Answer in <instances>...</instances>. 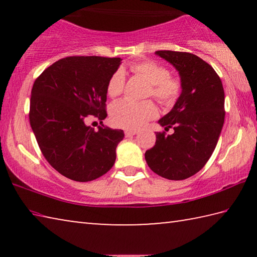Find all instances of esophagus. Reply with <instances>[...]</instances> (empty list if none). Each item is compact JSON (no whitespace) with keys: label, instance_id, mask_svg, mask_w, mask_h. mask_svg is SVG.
I'll use <instances>...</instances> for the list:
<instances>
[{"label":"esophagus","instance_id":"1","mask_svg":"<svg viewBox=\"0 0 257 257\" xmlns=\"http://www.w3.org/2000/svg\"><path fill=\"white\" fill-rule=\"evenodd\" d=\"M136 134H137V130H133V129L124 130L125 137H132V136H134V135H136Z\"/></svg>","mask_w":257,"mask_h":257}]
</instances>
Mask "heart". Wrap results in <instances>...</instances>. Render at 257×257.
<instances>
[{
  "label": "heart",
  "mask_w": 257,
  "mask_h": 257,
  "mask_svg": "<svg viewBox=\"0 0 257 257\" xmlns=\"http://www.w3.org/2000/svg\"><path fill=\"white\" fill-rule=\"evenodd\" d=\"M132 71L150 82L149 95L163 104H171L180 94V82L169 76L168 69L155 61H142L132 66ZM125 77L122 69L112 73L106 85L108 96L116 97L123 92ZM158 114L153 102H135L121 99L111 107V121L113 124L125 129H138Z\"/></svg>",
  "instance_id": "obj_1"
}]
</instances>
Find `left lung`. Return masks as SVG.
Returning a JSON list of instances; mask_svg holds the SVG:
<instances>
[{"label": "left lung", "mask_w": 257, "mask_h": 257, "mask_svg": "<svg viewBox=\"0 0 257 257\" xmlns=\"http://www.w3.org/2000/svg\"><path fill=\"white\" fill-rule=\"evenodd\" d=\"M155 54L179 72L181 93L171 111L159 120L155 145L146 151L151 170L169 180H184L206 164L219 141L224 122V90L220 77L197 55L175 51Z\"/></svg>", "instance_id": "obj_1"}]
</instances>
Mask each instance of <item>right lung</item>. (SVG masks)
<instances>
[{
	"mask_svg": "<svg viewBox=\"0 0 257 257\" xmlns=\"http://www.w3.org/2000/svg\"><path fill=\"white\" fill-rule=\"evenodd\" d=\"M120 58L68 56L56 61L34 82L29 121L44 158L61 175L86 182L115 162L123 130L85 123L89 115L106 118V85Z\"/></svg>",
	"mask_w": 257,
	"mask_h": 257,
	"instance_id": "obj_1",
	"label": "right lung"
}]
</instances>
